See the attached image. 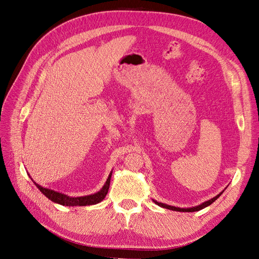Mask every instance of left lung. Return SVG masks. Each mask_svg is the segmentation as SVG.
<instances>
[{
    "instance_id": "left-lung-1",
    "label": "left lung",
    "mask_w": 259,
    "mask_h": 259,
    "mask_svg": "<svg viewBox=\"0 0 259 259\" xmlns=\"http://www.w3.org/2000/svg\"><path fill=\"white\" fill-rule=\"evenodd\" d=\"M223 192H224V190L219 193V194H217L216 197H214L213 199H209V200H207V201H205V202H203V203H201L200 205H197V206H192V207H188V208H183V207H176V206H171V205H167V204H164V203H161V202H158V201H155V200H153V202L155 203L156 205H159V206H161V207H163V208H167V209H170V210H176V211H198V210H200V209H202V208H204V207H206V206H208V205H210L211 203L213 202H215L219 197H221V195L223 194Z\"/></svg>"
}]
</instances>
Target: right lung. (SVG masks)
Returning a JSON list of instances; mask_svg holds the SVG:
<instances>
[{"instance_id": "add662e5", "label": "right lung", "mask_w": 259, "mask_h": 259, "mask_svg": "<svg viewBox=\"0 0 259 259\" xmlns=\"http://www.w3.org/2000/svg\"><path fill=\"white\" fill-rule=\"evenodd\" d=\"M111 175H112V171H110V174H109L105 185L98 192L90 194V195H85V197H76V198L69 197L67 194L54 191L52 189H48V188H44L38 184H36L35 182H33V179L32 182L46 198H49L51 201L55 203H58V204L64 205V206H85V205L97 204V203L101 202L105 199L106 194L108 193V190H109V186H110Z\"/></svg>"}]
</instances>
